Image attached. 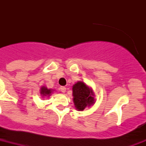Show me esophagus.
<instances>
[{
	"label": "esophagus",
	"instance_id": "obj_1",
	"mask_svg": "<svg viewBox=\"0 0 146 146\" xmlns=\"http://www.w3.org/2000/svg\"><path fill=\"white\" fill-rule=\"evenodd\" d=\"M60 92H62L63 93H64V92H66V87L61 86L60 88Z\"/></svg>",
	"mask_w": 146,
	"mask_h": 146
}]
</instances>
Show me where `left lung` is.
<instances>
[{
  "label": "left lung",
  "instance_id": "1",
  "mask_svg": "<svg viewBox=\"0 0 146 146\" xmlns=\"http://www.w3.org/2000/svg\"><path fill=\"white\" fill-rule=\"evenodd\" d=\"M73 102L78 111H83L95 103L92 89L83 82H77L73 86Z\"/></svg>",
  "mask_w": 146,
  "mask_h": 146
}]
</instances>
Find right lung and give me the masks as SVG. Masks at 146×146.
Masks as SVG:
<instances>
[{
    "label": "right lung",
    "mask_w": 146,
    "mask_h": 146,
    "mask_svg": "<svg viewBox=\"0 0 146 146\" xmlns=\"http://www.w3.org/2000/svg\"><path fill=\"white\" fill-rule=\"evenodd\" d=\"M52 89H48V88H46V87L44 86H42V88H41V90H40V93H41V95H42L43 97H44V96H50V95H51V93H52Z\"/></svg>",
    "instance_id": "right-lung-1"
}]
</instances>
